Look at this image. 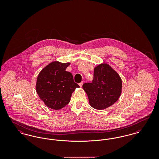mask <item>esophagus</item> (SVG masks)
Listing matches in <instances>:
<instances>
[{
  "label": "esophagus",
  "mask_w": 159,
  "mask_h": 159,
  "mask_svg": "<svg viewBox=\"0 0 159 159\" xmlns=\"http://www.w3.org/2000/svg\"><path fill=\"white\" fill-rule=\"evenodd\" d=\"M83 82H82L81 83H79V86H80V87H82V86H83Z\"/></svg>",
  "instance_id": "1"
}]
</instances>
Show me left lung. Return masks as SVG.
I'll return each instance as SVG.
<instances>
[{"instance_id": "8db88e82", "label": "left lung", "mask_w": 159, "mask_h": 159, "mask_svg": "<svg viewBox=\"0 0 159 159\" xmlns=\"http://www.w3.org/2000/svg\"><path fill=\"white\" fill-rule=\"evenodd\" d=\"M121 78L108 64H101L94 68L92 83H84L83 89L91 107L103 110L112 106L121 95Z\"/></svg>"}]
</instances>
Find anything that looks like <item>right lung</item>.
<instances>
[{
    "mask_svg": "<svg viewBox=\"0 0 159 159\" xmlns=\"http://www.w3.org/2000/svg\"><path fill=\"white\" fill-rule=\"evenodd\" d=\"M70 63L54 61L43 68L39 74L36 91L46 106L60 110L70 101L72 93L79 88L74 82L72 74L66 71Z\"/></svg>",
    "mask_w": 159,
    "mask_h": 159,
    "instance_id": "1",
    "label": "right lung"
}]
</instances>
